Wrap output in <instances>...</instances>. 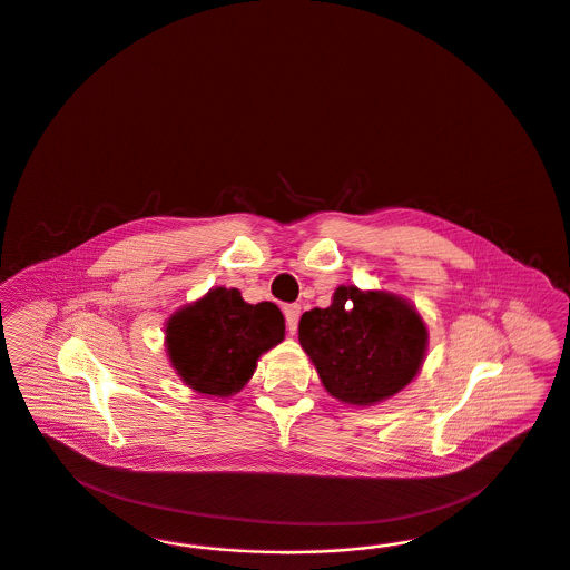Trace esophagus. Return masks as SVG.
<instances>
[{
  "mask_svg": "<svg viewBox=\"0 0 570 570\" xmlns=\"http://www.w3.org/2000/svg\"><path fill=\"white\" fill-rule=\"evenodd\" d=\"M284 316H286V326L288 331L295 335L298 325V316H301V305L298 303H288L284 305Z\"/></svg>",
  "mask_w": 570,
  "mask_h": 570,
  "instance_id": "obj_1",
  "label": "esophagus"
}]
</instances>
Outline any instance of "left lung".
Masks as SVG:
<instances>
[{
  "label": "left lung",
  "mask_w": 570,
  "mask_h": 570,
  "mask_svg": "<svg viewBox=\"0 0 570 570\" xmlns=\"http://www.w3.org/2000/svg\"><path fill=\"white\" fill-rule=\"evenodd\" d=\"M298 342L333 397L370 406L416 376L428 328L416 309L395 295L340 286L328 307L301 316Z\"/></svg>",
  "instance_id": "1"
}]
</instances>
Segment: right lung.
<instances>
[{
  "mask_svg": "<svg viewBox=\"0 0 570 570\" xmlns=\"http://www.w3.org/2000/svg\"><path fill=\"white\" fill-rule=\"evenodd\" d=\"M284 316L272 301L249 305L237 288H214L166 325V351L181 380L198 393L228 397L256 361L284 340Z\"/></svg>",
  "mask_w": 570,
  "mask_h": 570,
  "instance_id": "1",
  "label": "right lung"
}]
</instances>
